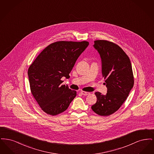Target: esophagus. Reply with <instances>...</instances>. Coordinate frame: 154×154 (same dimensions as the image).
I'll return each mask as SVG.
<instances>
[{
  "label": "esophagus",
  "instance_id": "obj_1",
  "mask_svg": "<svg viewBox=\"0 0 154 154\" xmlns=\"http://www.w3.org/2000/svg\"><path fill=\"white\" fill-rule=\"evenodd\" d=\"M81 94H82V95L84 96L88 95L89 94H90L89 92H85V91H81Z\"/></svg>",
  "mask_w": 154,
  "mask_h": 154
}]
</instances>
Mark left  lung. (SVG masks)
<instances>
[{"label": "left lung", "instance_id": "obj_1", "mask_svg": "<svg viewBox=\"0 0 154 154\" xmlns=\"http://www.w3.org/2000/svg\"><path fill=\"white\" fill-rule=\"evenodd\" d=\"M94 43V47L102 60V73L107 92L105 95L95 92L97 102L91 109L99 116H109L120 108L133 87L132 65L128 56L117 44L103 40Z\"/></svg>", "mask_w": 154, "mask_h": 154}]
</instances>
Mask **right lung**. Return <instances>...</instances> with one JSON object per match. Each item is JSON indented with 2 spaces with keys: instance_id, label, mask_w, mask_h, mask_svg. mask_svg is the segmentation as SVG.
<instances>
[{
  "instance_id": "1",
  "label": "right lung",
  "mask_w": 154,
  "mask_h": 154,
  "mask_svg": "<svg viewBox=\"0 0 154 154\" xmlns=\"http://www.w3.org/2000/svg\"><path fill=\"white\" fill-rule=\"evenodd\" d=\"M89 45L81 42L60 41L48 45L28 69L30 91L42 110L56 116L67 110L77 92L65 85L77 59Z\"/></svg>"
}]
</instances>
